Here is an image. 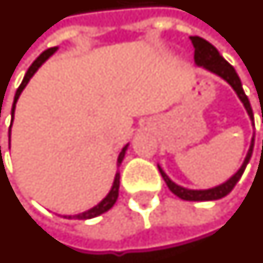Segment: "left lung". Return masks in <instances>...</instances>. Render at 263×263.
<instances>
[{
	"mask_svg": "<svg viewBox=\"0 0 263 263\" xmlns=\"http://www.w3.org/2000/svg\"><path fill=\"white\" fill-rule=\"evenodd\" d=\"M189 40L194 45V61H195L196 67L203 68L205 71H208L211 74H215L216 77H219L222 80L228 82L231 88L234 89L235 93L238 95L239 101L243 104V108L247 109L248 115H249V119H251V124L252 126H255L253 124V112L252 108H251V104H249V100L248 97L243 92V88H242V82H240L239 77L236 74L235 68L229 64V62L225 61V58L219 54V51L215 48L212 44H209L208 41H205L203 38H199V36H189ZM253 142H255V134L252 135V139H251V145H249V149H248L247 155H245V159L243 162L239 166V170L235 172L234 175L231 176L229 179H227L225 182H222L221 185H216L214 188L208 189H189L185 188V186H181L175 183L170 176L165 174V171L161 168V165L158 163V170L162 175L163 181L166 182L168 188L171 189L172 194H175L178 198H181L183 201H216V199H221L223 196H227L234 186L236 185V182L240 179V176L243 174V171L247 168L249 159L252 157V151H253Z\"/></svg>",
	"mask_w": 263,
	"mask_h": 263,
	"instance_id": "8db88e82",
	"label": "left lung"
}]
</instances>
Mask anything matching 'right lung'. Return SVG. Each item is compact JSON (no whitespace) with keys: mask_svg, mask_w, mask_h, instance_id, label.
<instances>
[{"mask_svg":"<svg viewBox=\"0 0 263 263\" xmlns=\"http://www.w3.org/2000/svg\"><path fill=\"white\" fill-rule=\"evenodd\" d=\"M58 51V47H54V48H49L47 51H44L38 58H36L35 61L32 62V65L28 68V71H27V74L24 77L23 82H21V85L18 87L15 92V97H14V104H12V109H11V126H12V121H14V114H15V106L16 102H18V98H20V95L24 91V88L28 85V82L31 81V78L34 77L36 71L40 69L44 62L48 60L49 57H52ZM11 126H10V131H8V138H10V142H11ZM128 146L129 144H126L121 152H119L118 159H117V166H121V163L124 161V158H125L126 149H128ZM118 191H119V171H117V174H115V178H114V182L112 186L109 189V192L106 194V196L102 199L101 202H98L95 206H92L91 209H88V211H84V212H81V214H75V215H62L64 218H67V219H91V218H95V216H100L101 214H104L106 211H109V209L112 208L114 203L117 202L118 199Z\"/></svg>","mask_w":263,"mask_h":263,"instance_id":"obj_1","label":"right lung"}]
</instances>
